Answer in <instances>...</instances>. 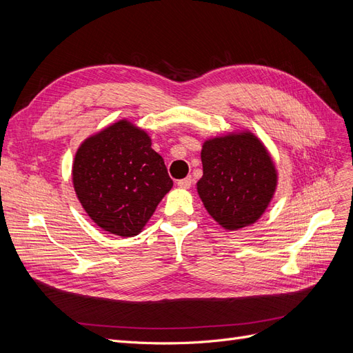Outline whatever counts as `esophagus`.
I'll return each mask as SVG.
<instances>
[{
	"instance_id": "obj_1",
	"label": "esophagus",
	"mask_w": 353,
	"mask_h": 353,
	"mask_svg": "<svg viewBox=\"0 0 353 353\" xmlns=\"http://www.w3.org/2000/svg\"><path fill=\"white\" fill-rule=\"evenodd\" d=\"M191 183H193V179H191V176H187V178L179 179L176 184H178L181 188H190V187H191Z\"/></svg>"
}]
</instances>
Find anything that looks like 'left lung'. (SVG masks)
<instances>
[{
  "mask_svg": "<svg viewBox=\"0 0 353 353\" xmlns=\"http://www.w3.org/2000/svg\"><path fill=\"white\" fill-rule=\"evenodd\" d=\"M203 176L197 191L209 215L227 230L256 222L276 185L272 160L250 132L206 141L201 148Z\"/></svg>",
  "mask_w": 353,
  "mask_h": 353,
  "instance_id": "1",
  "label": "left lung"
}]
</instances>
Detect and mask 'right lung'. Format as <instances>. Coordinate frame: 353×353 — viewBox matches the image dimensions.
I'll return each instance as SVG.
<instances>
[{
  "instance_id": "right-lung-1",
  "label": "right lung",
  "mask_w": 353,
  "mask_h": 353,
  "mask_svg": "<svg viewBox=\"0 0 353 353\" xmlns=\"http://www.w3.org/2000/svg\"><path fill=\"white\" fill-rule=\"evenodd\" d=\"M172 184L150 137L126 121L88 138L74 156L79 201L99 227L116 236H137Z\"/></svg>"
}]
</instances>
